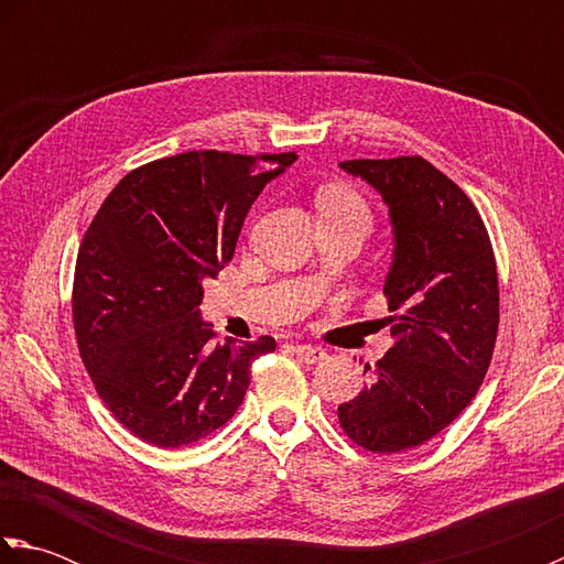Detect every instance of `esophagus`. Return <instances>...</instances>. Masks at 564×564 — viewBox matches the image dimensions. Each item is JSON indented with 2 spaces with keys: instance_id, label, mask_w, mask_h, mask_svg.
Here are the masks:
<instances>
[{
  "instance_id": "1",
  "label": "esophagus",
  "mask_w": 564,
  "mask_h": 564,
  "mask_svg": "<svg viewBox=\"0 0 564 564\" xmlns=\"http://www.w3.org/2000/svg\"><path fill=\"white\" fill-rule=\"evenodd\" d=\"M293 351L305 364H317V361H322V358L327 356V351L322 349V346H315V344H295Z\"/></svg>"
}]
</instances>
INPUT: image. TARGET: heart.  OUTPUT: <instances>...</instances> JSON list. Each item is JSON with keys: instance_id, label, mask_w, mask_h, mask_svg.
<instances>
[{"instance_id": "heart-1", "label": "heart", "mask_w": 564, "mask_h": 564, "mask_svg": "<svg viewBox=\"0 0 564 564\" xmlns=\"http://www.w3.org/2000/svg\"><path fill=\"white\" fill-rule=\"evenodd\" d=\"M317 208L325 220H356L366 230L370 225V208L366 198L344 184H329L317 194Z\"/></svg>"}]
</instances>
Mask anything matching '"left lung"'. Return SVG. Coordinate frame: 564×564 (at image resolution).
<instances>
[{
    "mask_svg": "<svg viewBox=\"0 0 564 564\" xmlns=\"http://www.w3.org/2000/svg\"><path fill=\"white\" fill-rule=\"evenodd\" d=\"M386 200L392 267L386 279L392 349L339 404L344 434L370 453L434 438L480 390L499 327L492 242L473 200L424 158L349 160Z\"/></svg>",
    "mask_w": 564,
    "mask_h": 564,
    "instance_id": "8db88e82",
    "label": "left lung"
}]
</instances>
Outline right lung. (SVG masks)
Wrapping results in <instances>:
<instances>
[{
    "mask_svg": "<svg viewBox=\"0 0 564 564\" xmlns=\"http://www.w3.org/2000/svg\"><path fill=\"white\" fill-rule=\"evenodd\" d=\"M283 154L184 152L121 178L82 239L72 319L99 398L158 448L206 438L232 419L271 337L213 344L203 281L232 259L239 230Z\"/></svg>",
    "mask_w": 564,
    "mask_h": 564,
    "instance_id": "obj_1",
    "label": "right lung"
}]
</instances>
